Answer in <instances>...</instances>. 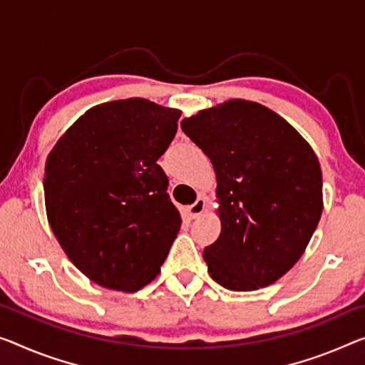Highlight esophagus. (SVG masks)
<instances>
[{"label": "esophagus", "mask_w": 365, "mask_h": 365, "mask_svg": "<svg viewBox=\"0 0 365 365\" xmlns=\"http://www.w3.org/2000/svg\"><path fill=\"white\" fill-rule=\"evenodd\" d=\"M204 209H205V197L199 195L192 205L186 207V214L189 218H197L202 212H204Z\"/></svg>", "instance_id": "obj_1"}]
</instances>
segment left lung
Listing matches in <instances>:
<instances>
[{"label": "left lung", "mask_w": 365, "mask_h": 365, "mask_svg": "<svg viewBox=\"0 0 365 365\" xmlns=\"http://www.w3.org/2000/svg\"><path fill=\"white\" fill-rule=\"evenodd\" d=\"M217 175L222 233L204 250L212 279L246 292L276 282L304 255L323 210L318 158L276 112L232 99L181 122Z\"/></svg>", "instance_id": "1"}]
</instances>
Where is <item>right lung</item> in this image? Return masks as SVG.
<instances>
[{"label":"right lung","mask_w":365,"mask_h":365,"mask_svg":"<svg viewBox=\"0 0 365 365\" xmlns=\"http://www.w3.org/2000/svg\"><path fill=\"white\" fill-rule=\"evenodd\" d=\"M181 110L132 98L89 109L50 151L43 194L70 261L106 289L137 292L160 272L181 215L156 163Z\"/></svg>","instance_id":"add662e5"}]
</instances>
